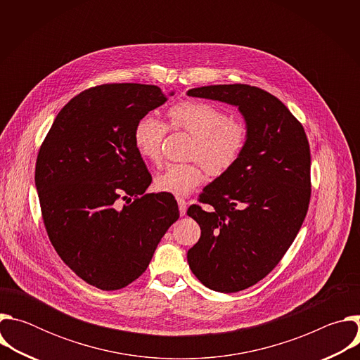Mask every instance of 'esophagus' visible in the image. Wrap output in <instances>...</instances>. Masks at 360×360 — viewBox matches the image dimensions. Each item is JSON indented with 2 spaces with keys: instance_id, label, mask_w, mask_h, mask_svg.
I'll list each match as a JSON object with an SVG mask.
<instances>
[{
  "instance_id": "34e87169",
  "label": "esophagus",
  "mask_w": 360,
  "mask_h": 360,
  "mask_svg": "<svg viewBox=\"0 0 360 360\" xmlns=\"http://www.w3.org/2000/svg\"><path fill=\"white\" fill-rule=\"evenodd\" d=\"M178 207H179V214L184 217L186 214V208H188L186 200L182 198H178Z\"/></svg>"
}]
</instances>
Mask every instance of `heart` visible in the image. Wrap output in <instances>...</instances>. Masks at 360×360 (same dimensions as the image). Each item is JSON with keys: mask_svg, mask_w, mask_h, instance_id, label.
<instances>
[{"mask_svg": "<svg viewBox=\"0 0 360 360\" xmlns=\"http://www.w3.org/2000/svg\"><path fill=\"white\" fill-rule=\"evenodd\" d=\"M171 125L193 136L191 158L202 162L214 175L232 168L248 143V129L240 121L228 120L218 107L202 101H184L168 111ZM167 125L153 114L142 117L134 129V143L139 155L158 162ZM200 162L171 164L157 178L155 188L175 196L189 195L203 179Z\"/></svg>", "mask_w": 360, "mask_h": 360, "instance_id": "b5f03b06", "label": "heart"}]
</instances>
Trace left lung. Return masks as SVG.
I'll return each instance as SVG.
<instances>
[{"label":"left lung","instance_id":"8db88e82","mask_svg":"<svg viewBox=\"0 0 360 360\" xmlns=\"http://www.w3.org/2000/svg\"><path fill=\"white\" fill-rule=\"evenodd\" d=\"M188 96L236 107L248 143L226 172L202 191L200 226L188 250L192 274L207 288L233 293L264 279L295 240L311 199V150L300 122L272 94L245 84L192 88Z\"/></svg>","mask_w":360,"mask_h":360}]
</instances>
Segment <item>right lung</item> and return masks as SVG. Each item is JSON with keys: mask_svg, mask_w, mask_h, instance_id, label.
I'll use <instances>...</instances> for the list:
<instances>
[{"mask_svg": "<svg viewBox=\"0 0 360 360\" xmlns=\"http://www.w3.org/2000/svg\"><path fill=\"white\" fill-rule=\"evenodd\" d=\"M174 94L143 84L89 88L60 111L38 152L35 186L49 240L102 290L138 279L179 218L171 193L139 196L152 178L134 143L136 122ZM120 197L130 203L120 207Z\"/></svg>", "mask_w": 360, "mask_h": 360, "instance_id": "obj_1", "label": "right lung"}]
</instances>
